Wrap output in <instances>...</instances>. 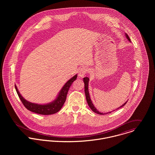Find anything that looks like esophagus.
<instances>
[{
    "mask_svg": "<svg viewBox=\"0 0 155 155\" xmlns=\"http://www.w3.org/2000/svg\"><path fill=\"white\" fill-rule=\"evenodd\" d=\"M88 70L87 67H82L79 71V78H84V76L88 73Z\"/></svg>",
    "mask_w": 155,
    "mask_h": 155,
    "instance_id": "obj_1",
    "label": "esophagus"
}]
</instances>
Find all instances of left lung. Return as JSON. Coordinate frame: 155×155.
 <instances>
[{
    "label": "left lung",
    "instance_id": "left-lung-1",
    "mask_svg": "<svg viewBox=\"0 0 155 155\" xmlns=\"http://www.w3.org/2000/svg\"><path fill=\"white\" fill-rule=\"evenodd\" d=\"M125 36H126V38H127V39H128L130 42H131V39H130V37L128 36V35L127 33H125ZM89 81V79L88 77H85V78H84V84H85V93L86 99H87V103H88V104L89 107L91 108V109L93 111L94 113H97V114H104L105 113H100V111H98L97 110V109H96V108L95 107V106H94V104H92V101H91V98H90L89 92L88 91ZM127 102H128V101H127L123 105H122V106H121L120 107H119L118 109H119V108H120V107L124 106L126 104V103H127ZM111 112V111L109 112V113H110Z\"/></svg>",
    "mask_w": 155,
    "mask_h": 155
}]
</instances>
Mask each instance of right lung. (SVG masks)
<instances>
[{"instance_id": "obj_1", "label": "right lung", "mask_w": 155, "mask_h": 155, "mask_svg": "<svg viewBox=\"0 0 155 155\" xmlns=\"http://www.w3.org/2000/svg\"><path fill=\"white\" fill-rule=\"evenodd\" d=\"M77 76H78L77 74H76L70 79H69L65 84V85L63 87L62 89L60 90L55 100L46 104H39L33 103L27 101L20 94L16 85H15V88L20 99L21 100L23 105L25 106V107L27 109L32 112L40 114H44V115L52 114L57 113L62 108L63 106L64 105L66 101L68 89L70 88V86L71 85L72 83L76 79Z\"/></svg>"}]
</instances>
